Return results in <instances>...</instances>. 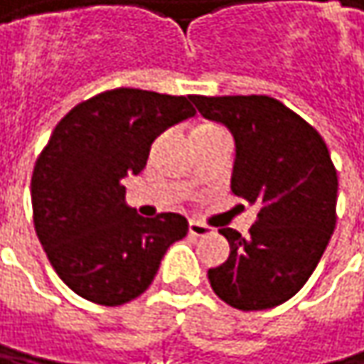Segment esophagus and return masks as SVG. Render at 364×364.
Here are the masks:
<instances>
[{"label":"esophagus","instance_id":"esophagus-1","mask_svg":"<svg viewBox=\"0 0 364 364\" xmlns=\"http://www.w3.org/2000/svg\"><path fill=\"white\" fill-rule=\"evenodd\" d=\"M188 232L195 238H203V236H209L211 234V228H207L205 223H198V221H191L188 223Z\"/></svg>","mask_w":364,"mask_h":364}]
</instances>
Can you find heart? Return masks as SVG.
<instances>
[{"label":"heart","instance_id":"heart-1","mask_svg":"<svg viewBox=\"0 0 364 364\" xmlns=\"http://www.w3.org/2000/svg\"><path fill=\"white\" fill-rule=\"evenodd\" d=\"M203 128H215V126H196L195 130H203Z\"/></svg>","mask_w":364,"mask_h":364}]
</instances>
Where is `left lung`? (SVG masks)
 Here are the masks:
<instances>
[{"mask_svg":"<svg viewBox=\"0 0 364 364\" xmlns=\"http://www.w3.org/2000/svg\"><path fill=\"white\" fill-rule=\"evenodd\" d=\"M191 101L200 116L232 132V193L259 207L247 238L220 230L230 257L209 269L211 288L234 309H273L306 284L336 228L338 173L327 144L267 95H193Z\"/></svg>","mask_w":364,"mask_h":364,"instance_id":"left-lung-1","label":"left lung"}]
</instances>
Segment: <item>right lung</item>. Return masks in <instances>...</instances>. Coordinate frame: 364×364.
Returning a JSON list of instances; mask_svg holds the SVG:
<instances>
[{
    "label": "right lung",
    "instance_id": "obj_1",
    "mask_svg": "<svg viewBox=\"0 0 364 364\" xmlns=\"http://www.w3.org/2000/svg\"><path fill=\"white\" fill-rule=\"evenodd\" d=\"M195 114L186 97L114 89L55 126L33 171V220L53 269L78 296L105 306L141 296L166 250L188 234L180 213L139 215L122 180L146 166L164 130Z\"/></svg>",
    "mask_w": 364,
    "mask_h": 364
}]
</instances>
